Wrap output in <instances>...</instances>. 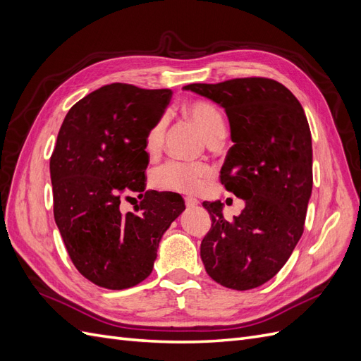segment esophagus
<instances>
[{
    "label": "esophagus",
    "instance_id": "obj_1",
    "mask_svg": "<svg viewBox=\"0 0 361 361\" xmlns=\"http://www.w3.org/2000/svg\"><path fill=\"white\" fill-rule=\"evenodd\" d=\"M185 204H187V207H194L199 204V200L195 197H185Z\"/></svg>",
    "mask_w": 361,
    "mask_h": 361
}]
</instances>
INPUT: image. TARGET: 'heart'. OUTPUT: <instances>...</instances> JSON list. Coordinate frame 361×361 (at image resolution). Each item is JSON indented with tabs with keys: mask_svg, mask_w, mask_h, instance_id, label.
Here are the masks:
<instances>
[{
	"mask_svg": "<svg viewBox=\"0 0 361 361\" xmlns=\"http://www.w3.org/2000/svg\"><path fill=\"white\" fill-rule=\"evenodd\" d=\"M185 113L200 128L203 135L209 141L224 135V117L211 102L192 101L185 105ZM164 133H166V118H159L146 134L145 147L147 154L154 155L161 150ZM209 176L211 167L207 164L170 161L155 170L154 182L161 190L194 194L203 188Z\"/></svg>",
	"mask_w": 361,
	"mask_h": 361,
	"instance_id": "obj_1",
	"label": "heart"
}]
</instances>
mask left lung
I'll return each mask as SVG.
<instances>
[{"label": "left lung", "mask_w": 361, "mask_h": 361, "mask_svg": "<svg viewBox=\"0 0 361 361\" xmlns=\"http://www.w3.org/2000/svg\"><path fill=\"white\" fill-rule=\"evenodd\" d=\"M183 89L224 108L235 145L220 180L245 200L233 221L220 200L203 202L212 220L200 245L204 269L224 288H257L286 264L304 231L313 185L307 117L289 89L262 76Z\"/></svg>", "instance_id": "obj_1"}]
</instances>
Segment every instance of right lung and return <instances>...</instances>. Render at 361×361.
I'll return each mask as SVG.
<instances>
[{"mask_svg":"<svg viewBox=\"0 0 361 361\" xmlns=\"http://www.w3.org/2000/svg\"><path fill=\"white\" fill-rule=\"evenodd\" d=\"M171 90L113 82L76 102L63 120L49 161L54 218L71 260L105 289H128L150 276L164 232L185 209L176 192L146 190L147 130ZM144 200L122 214L128 191Z\"/></svg>","mask_w":361,"mask_h":361,"instance_id":"1","label":"right lung"}]
</instances>
